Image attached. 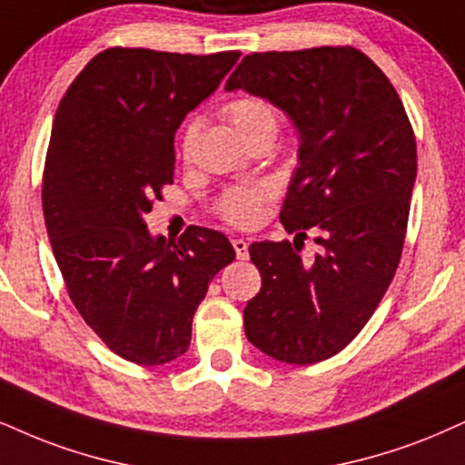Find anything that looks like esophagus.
<instances>
[{
    "label": "esophagus",
    "mask_w": 465,
    "mask_h": 465,
    "mask_svg": "<svg viewBox=\"0 0 465 465\" xmlns=\"http://www.w3.org/2000/svg\"><path fill=\"white\" fill-rule=\"evenodd\" d=\"M232 248L237 252L239 261H248V242L245 239H232Z\"/></svg>",
    "instance_id": "esophagus-1"
}]
</instances>
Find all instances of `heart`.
Here are the masks:
<instances>
[{
    "instance_id": "b5f03b06",
    "label": "heart",
    "mask_w": 465,
    "mask_h": 465,
    "mask_svg": "<svg viewBox=\"0 0 465 465\" xmlns=\"http://www.w3.org/2000/svg\"><path fill=\"white\" fill-rule=\"evenodd\" d=\"M223 118L237 129L245 142L262 135H276L278 112L267 99L256 94H239L223 105ZM196 123H187L181 131L179 151L183 159L192 157L193 142H196ZM269 196L267 187H234L223 193L220 200V213L234 226H254L261 220L262 206Z\"/></svg>"
}]
</instances>
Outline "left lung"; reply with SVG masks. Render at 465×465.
<instances>
[{"instance_id": "left-lung-1", "label": "left lung", "mask_w": 465, "mask_h": 465, "mask_svg": "<svg viewBox=\"0 0 465 465\" xmlns=\"http://www.w3.org/2000/svg\"><path fill=\"white\" fill-rule=\"evenodd\" d=\"M262 96L300 134V165L280 211L295 242L250 245L262 286L245 336L269 358L314 364L345 349L391 286L408 231L416 137L391 79L353 47L250 54L226 90ZM318 231L312 262L299 256Z\"/></svg>"}]
</instances>
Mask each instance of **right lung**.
Returning a JSON list of instances; mask_svg holds the SVG:
<instances>
[{"label": "right lung", "instance_id": "right-lung-1", "mask_svg": "<svg viewBox=\"0 0 465 465\" xmlns=\"http://www.w3.org/2000/svg\"><path fill=\"white\" fill-rule=\"evenodd\" d=\"M112 47L57 105L43 174V213L68 297L120 358L157 366L192 341L209 282L234 261L222 232L189 226L179 242L144 215L174 179V134L239 60Z\"/></svg>", "mask_w": 465, "mask_h": 465}]
</instances>
